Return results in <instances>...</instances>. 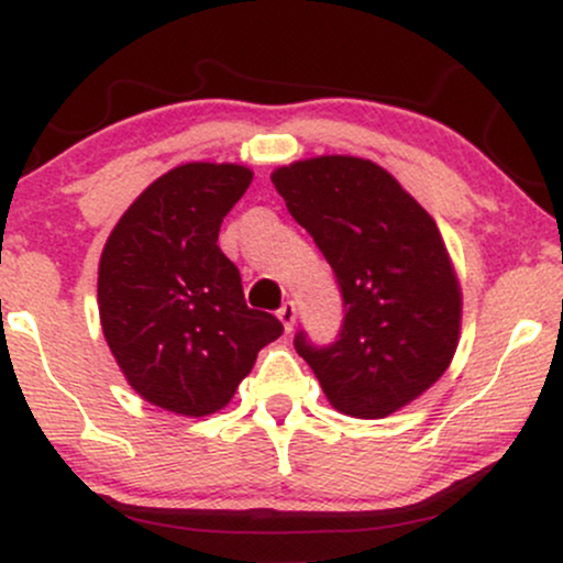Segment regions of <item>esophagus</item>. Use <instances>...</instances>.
<instances>
[{
  "label": "esophagus",
  "instance_id": "obj_1",
  "mask_svg": "<svg viewBox=\"0 0 563 563\" xmlns=\"http://www.w3.org/2000/svg\"><path fill=\"white\" fill-rule=\"evenodd\" d=\"M277 320L283 322V328H286V333H290V328H294L296 322V307L290 301L283 303L280 309H277Z\"/></svg>",
  "mask_w": 563,
  "mask_h": 563
}]
</instances>
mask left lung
<instances>
[{"instance_id": "obj_1", "label": "left lung", "mask_w": 563, "mask_h": 563, "mask_svg": "<svg viewBox=\"0 0 563 563\" xmlns=\"http://www.w3.org/2000/svg\"><path fill=\"white\" fill-rule=\"evenodd\" d=\"M273 185L333 267L346 309L333 346L299 333L296 352L344 416L402 410L442 378L461 341V280L437 222L367 158L294 161Z\"/></svg>"}]
</instances>
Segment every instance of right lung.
<instances>
[{"label": "right lung", "mask_w": 563, "mask_h": 563, "mask_svg": "<svg viewBox=\"0 0 563 563\" xmlns=\"http://www.w3.org/2000/svg\"><path fill=\"white\" fill-rule=\"evenodd\" d=\"M241 164L190 161L161 174L115 222L97 267V309L115 365L145 402L187 418L219 412L280 320L245 307L219 251L222 219L249 190Z\"/></svg>", "instance_id": "add662e5"}]
</instances>
